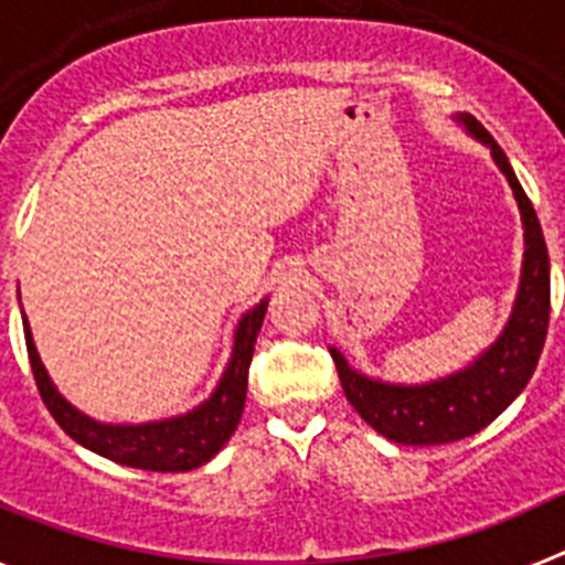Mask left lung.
<instances>
[{"instance_id":"8db88e82","label":"left lung","mask_w":565,"mask_h":565,"mask_svg":"<svg viewBox=\"0 0 565 565\" xmlns=\"http://www.w3.org/2000/svg\"><path fill=\"white\" fill-rule=\"evenodd\" d=\"M476 141L492 149L498 169L515 192L523 223V268L515 306L501 337L463 371L427 384H391L364 376L331 348L339 382L353 411L396 444L433 447L476 436L521 396L541 359L548 331V252L532 201L495 138L469 113L456 115Z\"/></svg>"}]
</instances>
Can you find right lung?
Instances as JSON below:
<instances>
[{"instance_id": "right-lung-1", "label": "right lung", "mask_w": 565, "mask_h": 565, "mask_svg": "<svg viewBox=\"0 0 565 565\" xmlns=\"http://www.w3.org/2000/svg\"><path fill=\"white\" fill-rule=\"evenodd\" d=\"M266 308L268 299H263L259 306H254L246 317L239 319L237 331H234L232 359H228L226 371H223L214 393L201 407L189 411L186 416L149 424H102L76 411L56 391V384L50 382L42 359L36 353V344H33V337H30L28 317H22V322L30 367H33V379H36V387L42 393V402L47 404L50 416L56 418L58 427L73 441L109 458V461L124 463V467L149 469V472H186V469L212 461L223 450V444L232 438V433L237 430L243 404H246L248 364H252L254 342H257V333L263 328Z\"/></svg>"}]
</instances>
